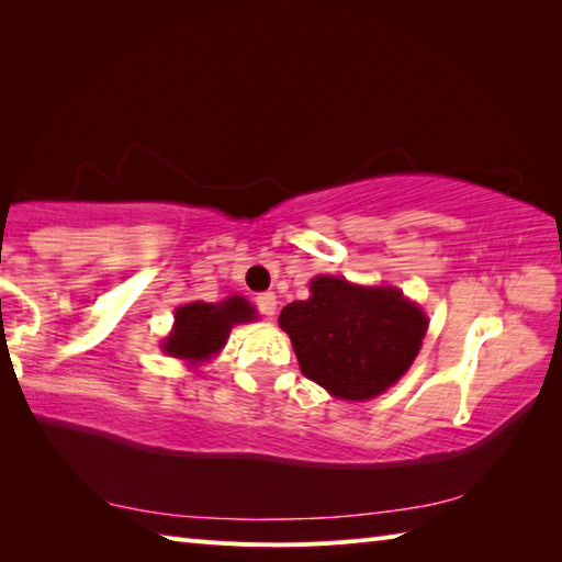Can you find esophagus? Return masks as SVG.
Returning <instances> with one entry per match:
<instances>
[{
  "label": "esophagus",
  "instance_id": "34e87169",
  "mask_svg": "<svg viewBox=\"0 0 562 562\" xmlns=\"http://www.w3.org/2000/svg\"><path fill=\"white\" fill-rule=\"evenodd\" d=\"M256 308H258V312H260L262 316L272 318V316H274V308H278V300H274L272 292L258 294V296H256Z\"/></svg>",
  "mask_w": 562,
  "mask_h": 562
}]
</instances>
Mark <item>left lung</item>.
<instances>
[{"instance_id":"obj_1","label":"left lung","mask_w":562,"mask_h":562,"mask_svg":"<svg viewBox=\"0 0 562 562\" xmlns=\"http://www.w3.org/2000/svg\"><path fill=\"white\" fill-rule=\"evenodd\" d=\"M312 296L282 308L306 379L342 401L376 398L408 372L427 333V316L396 288H362L318 274Z\"/></svg>"}]
</instances>
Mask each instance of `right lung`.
Segmentation results:
<instances>
[{
    "label": "right lung",
    "mask_w": 562,
    "mask_h": 562,
    "mask_svg": "<svg viewBox=\"0 0 562 562\" xmlns=\"http://www.w3.org/2000/svg\"><path fill=\"white\" fill-rule=\"evenodd\" d=\"M254 318L256 308L238 294L217 304H183L176 308V324L164 342V352L190 364L205 362L224 348L236 324H250Z\"/></svg>",
    "instance_id": "1"
}]
</instances>
